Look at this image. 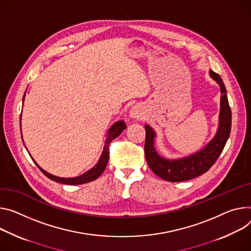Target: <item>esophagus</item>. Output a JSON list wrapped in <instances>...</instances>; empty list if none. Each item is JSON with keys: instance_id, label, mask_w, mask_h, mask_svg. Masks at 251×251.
Segmentation results:
<instances>
[{"instance_id": "1", "label": "esophagus", "mask_w": 251, "mask_h": 251, "mask_svg": "<svg viewBox=\"0 0 251 251\" xmlns=\"http://www.w3.org/2000/svg\"><path fill=\"white\" fill-rule=\"evenodd\" d=\"M129 115L133 119H141L143 117V112L139 106H133L130 110Z\"/></svg>"}]
</instances>
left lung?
Wrapping results in <instances>:
<instances>
[{
    "instance_id": "left-lung-1",
    "label": "left lung",
    "mask_w": 251,
    "mask_h": 251,
    "mask_svg": "<svg viewBox=\"0 0 251 251\" xmlns=\"http://www.w3.org/2000/svg\"><path fill=\"white\" fill-rule=\"evenodd\" d=\"M210 77L220 87V113L218 129L212 140L201 150L180 159H167L159 155L154 146L155 131L145 125V157L151 170L163 180L181 182L193 179L207 172L221 154L231 130V110L226 95V88L220 76L209 70Z\"/></svg>"
}]
</instances>
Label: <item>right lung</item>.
I'll return each instance as SVG.
<instances>
[{
    "mask_svg": "<svg viewBox=\"0 0 251 251\" xmlns=\"http://www.w3.org/2000/svg\"><path fill=\"white\" fill-rule=\"evenodd\" d=\"M24 98H25V95L24 97H23V102H24ZM21 120V119H20ZM126 128V124L124 121H118L116 123H114L111 128L108 130V134H107V138H106V141H105V145H104V149H103V152L101 154V157L99 159V161L97 162V164L93 167L91 168L90 170H88L87 172H85L84 174L80 175V176H77V177H73V178H63V177H58V176H54L48 172L45 171L44 169H42L37 163L36 161L34 160V159L32 158V160L35 162V164L37 165V167L46 175L49 179L53 180V181H56V182H59V183H62V184H67V185H79V184H84V183H88V182H91V181H94L95 179H97L102 173L103 171L105 170L106 166H107V163H108V160H109V144L111 143L112 140L115 139L116 137H118V136L122 133V131Z\"/></svg>",
    "mask_w": 251,
    "mask_h": 251,
    "instance_id": "1",
    "label": "right lung"
}]
</instances>
